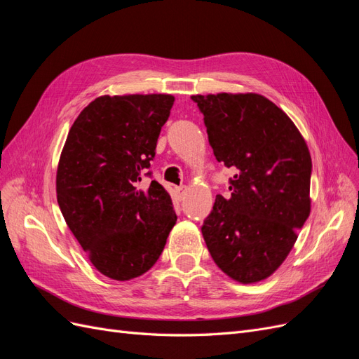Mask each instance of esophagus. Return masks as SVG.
<instances>
[{
	"instance_id": "1",
	"label": "esophagus",
	"mask_w": 359,
	"mask_h": 359,
	"mask_svg": "<svg viewBox=\"0 0 359 359\" xmlns=\"http://www.w3.org/2000/svg\"><path fill=\"white\" fill-rule=\"evenodd\" d=\"M186 193H187V187L186 186H180V187L175 189V194H177L178 201H182L184 196H186Z\"/></svg>"
}]
</instances>
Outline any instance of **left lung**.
<instances>
[{
    "mask_svg": "<svg viewBox=\"0 0 359 359\" xmlns=\"http://www.w3.org/2000/svg\"><path fill=\"white\" fill-rule=\"evenodd\" d=\"M217 161L236 173L217 194L202 235L211 257L240 283L265 280L283 264L310 215L311 157L292 119L266 97L191 95Z\"/></svg>",
    "mask_w": 359,
    "mask_h": 359,
    "instance_id": "left-lung-1",
    "label": "left lung"
}]
</instances>
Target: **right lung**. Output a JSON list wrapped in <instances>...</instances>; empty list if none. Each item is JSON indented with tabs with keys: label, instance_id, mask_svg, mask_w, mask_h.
<instances>
[{
	"label": "right lung",
	"instance_id": "1",
	"mask_svg": "<svg viewBox=\"0 0 359 359\" xmlns=\"http://www.w3.org/2000/svg\"><path fill=\"white\" fill-rule=\"evenodd\" d=\"M169 94L97 97L73 123L57 170V199L91 264L118 281L145 274L177 222L157 181L142 190L157 139L173 106Z\"/></svg>",
	"mask_w": 359,
	"mask_h": 359
}]
</instances>
